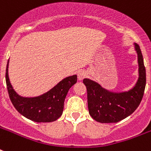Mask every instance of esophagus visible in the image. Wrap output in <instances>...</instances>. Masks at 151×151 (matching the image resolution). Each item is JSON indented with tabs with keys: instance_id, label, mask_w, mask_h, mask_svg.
Wrapping results in <instances>:
<instances>
[{
	"instance_id": "1",
	"label": "esophagus",
	"mask_w": 151,
	"mask_h": 151,
	"mask_svg": "<svg viewBox=\"0 0 151 151\" xmlns=\"http://www.w3.org/2000/svg\"><path fill=\"white\" fill-rule=\"evenodd\" d=\"M87 76V73L85 70H79L78 72V78L79 81L83 80Z\"/></svg>"
}]
</instances>
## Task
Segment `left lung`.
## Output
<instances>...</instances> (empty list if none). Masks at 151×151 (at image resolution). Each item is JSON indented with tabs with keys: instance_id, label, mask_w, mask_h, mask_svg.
Listing matches in <instances>:
<instances>
[{
	"instance_id": "1",
	"label": "left lung",
	"mask_w": 151,
	"mask_h": 151,
	"mask_svg": "<svg viewBox=\"0 0 151 151\" xmlns=\"http://www.w3.org/2000/svg\"><path fill=\"white\" fill-rule=\"evenodd\" d=\"M137 53L139 78L136 85L129 91L111 92L94 81L85 78L87 88L88 107L91 117L101 123H116L131 115L143 99L146 86V69L140 48L134 43Z\"/></svg>"
}]
</instances>
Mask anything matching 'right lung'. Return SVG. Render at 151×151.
I'll use <instances>...</instances> for the list:
<instances>
[{
  "label": "right lung",
  "instance_id": "right-lung-1",
  "mask_svg": "<svg viewBox=\"0 0 151 151\" xmlns=\"http://www.w3.org/2000/svg\"><path fill=\"white\" fill-rule=\"evenodd\" d=\"M8 64L6 67V84L8 95L18 112L35 122H52L63 114L64 101L69 89L76 84L78 77L73 75L64 78L45 93L35 97L21 96L15 92L8 77Z\"/></svg>",
  "mask_w": 151,
  "mask_h": 151
}]
</instances>
